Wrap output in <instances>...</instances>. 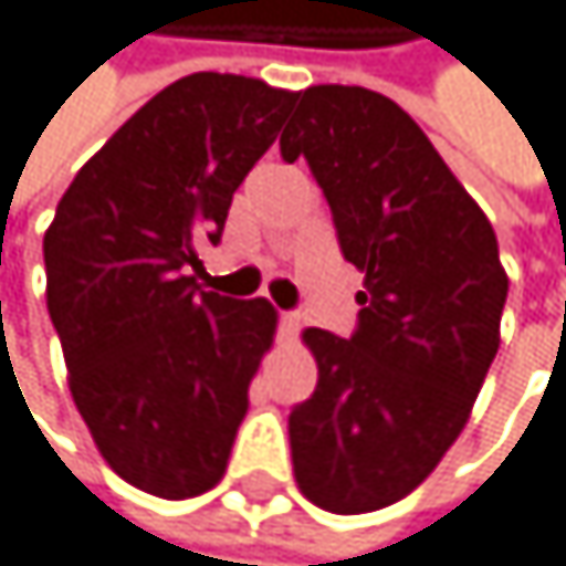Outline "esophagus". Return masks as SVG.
Returning <instances> with one entry per match:
<instances>
[{
	"mask_svg": "<svg viewBox=\"0 0 566 566\" xmlns=\"http://www.w3.org/2000/svg\"><path fill=\"white\" fill-rule=\"evenodd\" d=\"M298 325H302V315L298 312H281V329H285L289 336L298 333Z\"/></svg>",
	"mask_w": 566,
	"mask_h": 566,
	"instance_id": "34e87169",
	"label": "esophagus"
}]
</instances>
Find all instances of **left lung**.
I'll use <instances>...</instances> for the list:
<instances>
[{
    "instance_id": "left-lung-1",
    "label": "left lung",
    "mask_w": 566,
    "mask_h": 566,
    "mask_svg": "<svg viewBox=\"0 0 566 566\" xmlns=\"http://www.w3.org/2000/svg\"><path fill=\"white\" fill-rule=\"evenodd\" d=\"M281 135L312 166L363 271L359 329H305L315 394L289 418L295 482L339 516L415 492L469 424L499 349L510 277L495 230L431 138L377 91L315 84Z\"/></svg>"
}]
</instances>
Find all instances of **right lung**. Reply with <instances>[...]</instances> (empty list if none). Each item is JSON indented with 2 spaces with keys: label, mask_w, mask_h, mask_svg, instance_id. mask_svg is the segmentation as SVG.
I'll return each instance as SVG.
<instances>
[{
  "label": "right lung",
  "mask_w": 566,
  "mask_h": 566,
  "mask_svg": "<svg viewBox=\"0 0 566 566\" xmlns=\"http://www.w3.org/2000/svg\"><path fill=\"white\" fill-rule=\"evenodd\" d=\"M292 101L258 77H179L81 166L46 227V308L71 397L101 459L159 499L223 479L274 343L268 298L200 292L197 274Z\"/></svg>",
  "instance_id": "obj_1"
}]
</instances>
